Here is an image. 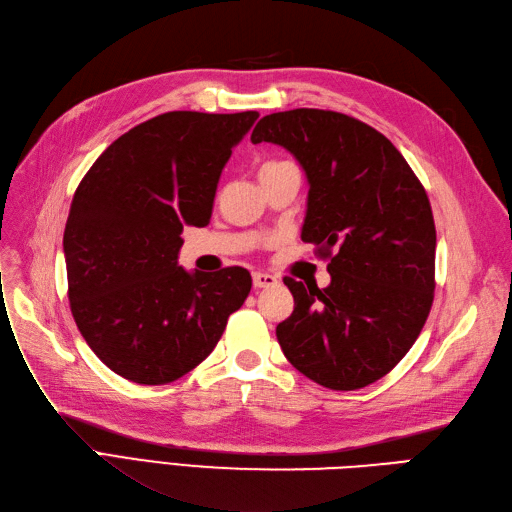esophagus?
Returning <instances> with one entry per match:
<instances>
[{
	"instance_id": "esophagus-1",
	"label": "esophagus",
	"mask_w": 512,
	"mask_h": 512,
	"mask_svg": "<svg viewBox=\"0 0 512 512\" xmlns=\"http://www.w3.org/2000/svg\"><path fill=\"white\" fill-rule=\"evenodd\" d=\"M253 285H255V289H270V287L278 285V278L272 274H266V272H255Z\"/></svg>"
}]
</instances>
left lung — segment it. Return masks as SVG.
Masks as SVG:
<instances>
[{"instance_id":"left-lung-1","label":"left lung","mask_w":512,"mask_h":512,"mask_svg":"<svg viewBox=\"0 0 512 512\" xmlns=\"http://www.w3.org/2000/svg\"><path fill=\"white\" fill-rule=\"evenodd\" d=\"M253 144L285 146L308 178L302 240L332 283L291 276V317L276 327L289 364L334 391H355L400 364L436 289V225L417 174L381 131L349 114L295 108L263 117Z\"/></svg>"}]
</instances>
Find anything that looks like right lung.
Masks as SVG:
<instances>
[{
    "label": "right lung",
    "mask_w": 512,
    "mask_h": 512,
    "mask_svg": "<svg viewBox=\"0 0 512 512\" xmlns=\"http://www.w3.org/2000/svg\"><path fill=\"white\" fill-rule=\"evenodd\" d=\"M259 114L163 112L95 159L63 232L72 317L104 364L140 385L178 381L212 353L251 274L178 266L183 227L210 221L232 148Z\"/></svg>",
    "instance_id": "right-lung-1"
}]
</instances>
